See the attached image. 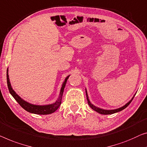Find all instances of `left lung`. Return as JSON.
I'll list each match as a JSON object with an SVG mask.
<instances>
[{"label": "left lung", "instance_id": "8db88e82", "mask_svg": "<svg viewBox=\"0 0 147 147\" xmlns=\"http://www.w3.org/2000/svg\"><path fill=\"white\" fill-rule=\"evenodd\" d=\"M86 98H87V101H88V104H89V106L90 108L94 109V110H95L96 111H97V112H98L99 113H101V114H104V115H108V114H112V113H116V112H118V111H120L123 110V109H124L125 108H126L129 105L131 104V102H132V100H133V97L132 99H131L129 102L127 104H126L125 106H123V107H121V108H118V109H112V110H106V109H100L99 108H97V107H96L94 106V105H92L90 103V100L88 99V94H87V92H86Z\"/></svg>", "mask_w": 147, "mask_h": 147}]
</instances>
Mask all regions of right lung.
<instances>
[{
	"label": "right lung",
	"instance_id": "obj_1",
	"mask_svg": "<svg viewBox=\"0 0 147 147\" xmlns=\"http://www.w3.org/2000/svg\"><path fill=\"white\" fill-rule=\"evenodd\" d=\"M69 76H68L67 77L65 78L64 82H63V84L62 85V87H61L59 97L58 100H57L55 103H54V104H50V105H46V106H36V105H33V104H30V103L24 101V100L22 99V98L20 97V96L18 95L16 92H15L14 90L12 89V86H11L10 80H9V76H8V69H7V73H6L7 85L11 95L14 97V99L16 100V102L20 105L22 108L24 109L25 110L28 111V112L35 113V114H39V115L50 114V113L55 112V111L59 108V107L60 106V105L61 104V101H62V96H63V91H64V88L65 87V85H66L67 79L69 78Z\"/></svg>",
	"mask_w": 147,
	"mask_h": 147
}]
</instances>
